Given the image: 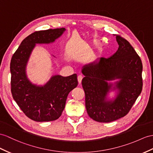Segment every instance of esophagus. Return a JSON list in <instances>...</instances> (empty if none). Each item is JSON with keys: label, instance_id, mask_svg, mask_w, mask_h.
<instances>
[{"label": "esophagus", "instance_id": "34e87169", "mask_svg": "<svg viewBox=\"0 0 153 153\" xmlns=\"http://www.w3.org/2000/svg\"><path fill=\"white\" fill-rule=\"evenodd\" d=\"M77 79H78V82H79V84H80L81 82H82V79H83V76L80 74V75L78 76Z\"/></svg>", "mask_w": 153, "mask_h": 153}]
</instances>
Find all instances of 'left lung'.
Returning a JSON list of instances; mask_svg holds the SVG:
<instances>
[{"instance_id": "left-lung-1", "label": "left lung", "mask_w": 153, "mask_h": 153, "mask_svg": "<svg viewBox=\"0 0 153 153\" xmlns=\"http://www.w3.org/2000/svg\"><path fill=\"white\" fill-rule=\"evenodd\" d=\"M117 51L109 58L85 66L82 81L85 92V108L88 115L100 123H109L127 114L140 95L143 86L141 58L127 40L115 34ZM120 78L119 90L114 102H106L105 96L111 87L109 80Z\"/></svg>"}]
</instances>
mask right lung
Instances as JSON below:
<instances>
[{"instance_id":"obj_1","label":"right lung","mask_w":153,"mask_h":153,"mask_svg":"<svg viewBox=\"0 0 153 153\" xmlns=\"http://www.w3.org/2000/svg\"><path fill=\"white\" fill-rule=\"evenodd\" d=\"M64 28L36 31L21 42L10 62L11 92L21 110L30 120L52 121L61 116L69 93L78 85L77 75H56L44 86L32 84L27 79L25 68L36 43L54 42L65 31Z\"/></svg>"}]
</instances>
